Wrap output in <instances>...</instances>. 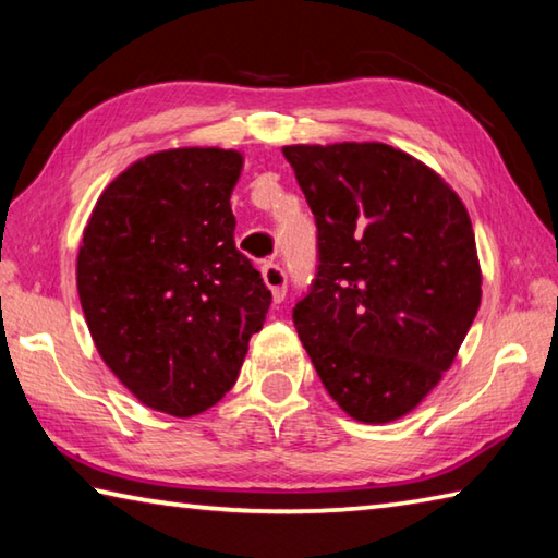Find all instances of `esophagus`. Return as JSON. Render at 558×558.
Listing matches in <instances>:
<instances>
[{
  "label": "esophagus",
  "mask_w": 558,
  "mask_h": 558,
  "mask_svg": "<svg viewBox=\"0 0 558 558\" xmlns=\"http://www.w3.org/2000/svg\"><path fill=\"white\" fill-rule=\"evenodd\" d=\"M260 276H263V282L268 286V290L272 292V300H276V302L286 300L288 276H286V270L278 266V263H266V266L260 268Z\"/></svg>",
  "instance_id": "esophagus-1"
}]
</instances>
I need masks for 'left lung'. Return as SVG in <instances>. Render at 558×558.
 <instances>
[{
  "label": "left lung",
  "instance_id": "obj_1",
  "mask_svg": "<svg viewBox=\"0 0 558 558\" xmlns=\"http://www.w3.org/2000/svg\"><path fill=\"white\" fill-rule=\"evenodd\" d=\"M317 223V272L292 307L327 393L362 423L413 411L450 369L483 295L465 204L381 143L290 145Z\"/></svg>",
  "mask_w": 558,
  "mask_h": 558
}]
</instances>
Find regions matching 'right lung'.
Returning <instances> with one entry per match:
<instances>
[{"instance_id":"add662e5","label":"right lung","mask_w":558,"mask_h":558,"mask_svg":"<svg viewBox=\"0 0 558 558\" xmlns=\"http://www.w3.org/2000/svg\"><path fill=\"white\" fill-rule=\"evenodd\" d=\"M243 155L155 153L112 179L78 251V298L102 362L149 409L189 418L239 379L270 290L235 248Z\"/></svg>"}]
</instances>
